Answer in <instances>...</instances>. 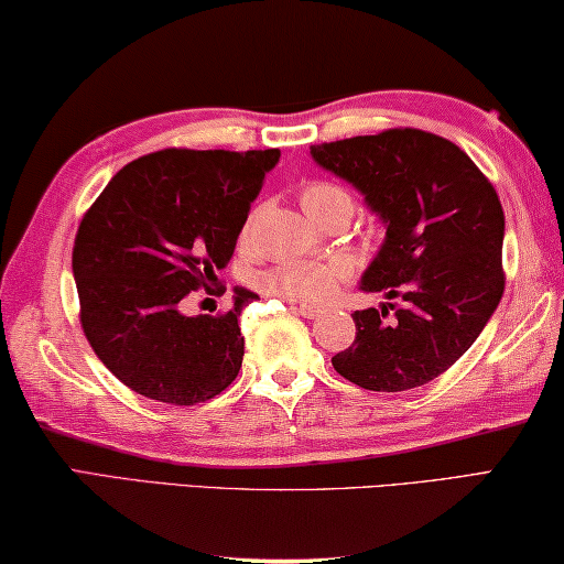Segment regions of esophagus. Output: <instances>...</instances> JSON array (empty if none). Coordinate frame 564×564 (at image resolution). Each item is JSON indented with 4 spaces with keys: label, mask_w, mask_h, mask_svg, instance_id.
Here are the masks:
<instances>
[{
    "label": "esophagus",
    "mask_w": 564,
    "mask_h": 564,
    "mask_svg": "<svg viewBox=\"0 0 564 564\" xmlns=\"http://www.w3.org/2000/svg\"><path fill=\"white\" fill-rule=\"evenodd\" d=\"M292 310L297 312V315H302V317H307V319H312V317H317L319 315V307H312V304H292Z\"/></svg>",
    "instance_id": "obj_1"
}]
</instances>
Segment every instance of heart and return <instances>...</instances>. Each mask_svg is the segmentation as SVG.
<instances>
[{"label": "heart", "mask_w": 564, "mask_h": 564, "mask_svg": "<svg viewBox=\"0 0 564 564\" xmlns=\"http://www.w3.org/2000/svg\"><path fill=\"white\" fill-rule=\"evenodd\" d=\"M300 202L304 212L322 227L329 225L332 219L347 221L355 212L352 195L343 184L329 180L304 182L300 189ZM257 219H260V209H254L245 221L242 242L252 239ZM365 237L367 242H372L377 229H367ZM345 280H349V264L345 260H284L257 276V288L288 302L319 304L329 300Z\"/></svg>", "instance_id": "obj_1"}]
</instances>
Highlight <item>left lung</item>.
Instances as JSON below:
<instances>
[{
  "mask_svg": "<svg viewBox=\"0 0 564 564\" xmlns=\"http://www.w3.org/2000/svg\"><path fill=\"white\" fill-rule=\"evenodd\" d=\"M310 152L362 192L387 227L362 290L390 302L355 312V343L332 367L372 392L427 384L473 347L502 300L505 212L492 182L457 144L412 127Z\"/></svg>",
  "mask_w": 564,
  "mask_h": 564,
  "instance_id": "left-lung-1",
  "label": "left lung"
}]
</instances>
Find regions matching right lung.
Returning <instances> with one entry per match:
<instances>
[{
    "mask_svg": "<svg viewBox=\"0 0 564 564\" xmlns=\"http://www.w3.org/2000/svg\"><path fill=\"white\" fill-rule=\"evenodd\" d=\"M280 150H170L119 170L79 221L72 249L79 322L119 382L156 402H207L239 375V290L219 315H182L235 254L249 205Z\"/></svg>",
    "mask_w": 564,
    "mask_h": 564,
    "instance_id": "right-lung-1",
    "label": "right lung"
}]
</instances>
